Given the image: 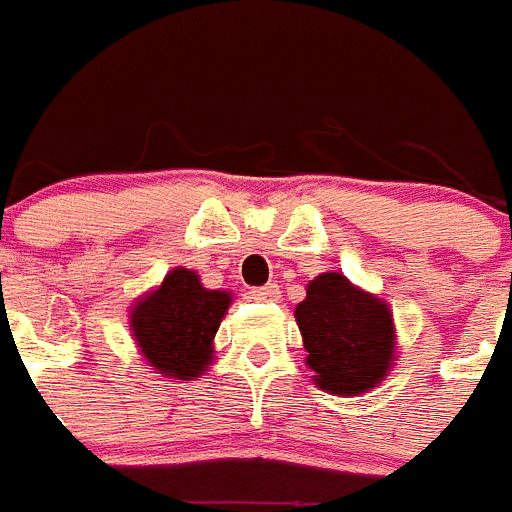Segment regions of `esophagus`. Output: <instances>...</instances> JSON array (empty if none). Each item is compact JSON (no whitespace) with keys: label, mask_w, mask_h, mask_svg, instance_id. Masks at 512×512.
<instances>
[{"label":"esophagus","mask_w":512,"mask_h":512,"mask_svg":"<svg viewBox=\"0 0 512 512\" xmlns=\"http://www.w3.org/2000/svg\"><path fill=\"white\" fill-rule=\"evenodd\" d=\"M253 301H280V285L277 282H269V285H261V288L251 290Z\"/></svg>","instance_id":"esophagus-1"}]
</instances>
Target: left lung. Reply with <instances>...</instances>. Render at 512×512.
<instances>
[{
    "instance_id": "8db88e82",
    "label": "left lung",
    "mask_w": 512,
    "mask_h": 512,
    "mask_svg": "<svg viewBox=\"0 0 512 512\" xmlns=\"http://www.w3.org/2000/svg\"><path fill=\"white\" fill-rule=\"evenodd\" d=\"M296 322L309 351L306 367L327 394H367L396 365L394 314L341 272H322L306 285Z\"/></svg>"
}]
</instances>
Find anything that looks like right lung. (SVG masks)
<instances>
[{
	"label": "right lung",
	"instance_id": "obj_1",
	"mask_svg": "<svg viewBox=\"0 0 512 512\" xmlns=\"http://www.w3.org/2000/svg\"><path fill=\"white\" fill-rule=\"evenodd\" d=\"M232 304L230 290H208L198 272L174 267L129 309L142 359L161 378L195 380L214 362V338Z\"/></svg>",
	"mask_w": 512,
	"mask_h": 512
}]
</instances>
